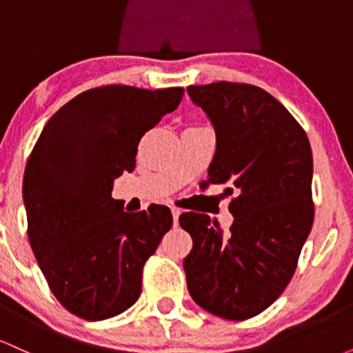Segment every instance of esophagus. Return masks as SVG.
<instances>
[{
    "instance_id": "34e87169",
    "label": "esophagus",
    "mask_w": 353,
    "mask_h": 353,
    "mask_svg": "<svg viewBox=\"0 0 353 353\" xmlns=\"http://www.w3.org/2000/svg\"><path fill=\"white\" fill-rule=\"evenodd\" d=\"M171 212H172V219H174V225H177V221H179V216L182 214V210L177 208H172Z\"/></svg>"
}]
</instances>
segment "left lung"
I'll return each mask as SVG.
<instances>
[{"mask_svg": "<svg viewBox=\"0 0 353 353\" xmlns=\"http://www.w3.org/2000/svg\"><path fill=\"white\" fill-rule=\"evenodd\" d=\"M188 94L216 131L209 184L234 196V222L221 229L205 214L185 212L192 237L184 259L190 297L222 319L264 312L290 282L314 222L307 134L274 96L239 83L189 86Z\"/></svg>", "mask_w": 353, "mask_h": 353, "instance_id": "left-lung-1", "label": "left lung"}]
</instances>
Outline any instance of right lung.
Here are the masks:
<instances>
[{"label":"right lung","instance_id":"1","mask_svg":"<svg viewBox=\"0 0 353 353\" xmlns=\"http://www.w3.org/2000/svg\"><path fill=\"white\" fill-rule=\"evenodd\" d=\"M184 89L101 86L43 128L23 179L28 237L52 294L71 314L104 320L141 295L143 267L172 225L165 205L124 212L114 179L134 171L137 144L179 106Z\"/></svg>","mask_w":353,"mask_h":353}]
</instances>
